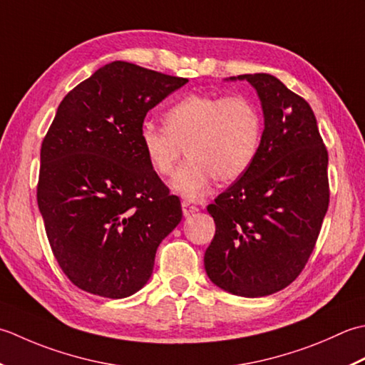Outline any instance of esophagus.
<instances>
[{
	"label": "esophagus",
	"instance_id": "1",
	"mask_svg": "<svg viewBox=\"0 0 365 365\" xmlns=\"http://www.w3.org/2000/svg\"><path fill=\"white\" fill-rule=\"evenodd\" d=\"M198 207L195 205H192L190 202H182V214L185 215V217H189L190 214L197 212Z\"/></svg>",
	"mask_w": 365,
	"mask_h": 365
}]
</instances>
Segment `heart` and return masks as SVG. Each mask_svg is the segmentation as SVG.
Listing matches in <instances>:
<instances>
[{"mask_svg": "<svg viewBox=\"0 0 365 365\" xmlns=\"http://www.w3.org/2000/svg\"><path fill=\"white\" fill-rule=\"evenodd\" d=\"M165 125L146 120L140 145L155 173L167 176L184 153L172 187L189 200L202 198L211 181H235L254 163L262 141V115L241 94H190L163 115Z\"/></svg>", "mask_w": 365, "mask_h": 365, "instance_id": "1", "label": "heart"}]
</instances>
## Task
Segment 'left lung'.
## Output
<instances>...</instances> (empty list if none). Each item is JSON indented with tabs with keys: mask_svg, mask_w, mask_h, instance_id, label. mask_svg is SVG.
<instances>
[{
	"mask_svg": "<svg viewBox=\"0 0 365 365\" xmlns=\"http://www.w3.org/2000/svg\"><path fill=\"white\" fill-rule=\"evenodd\" d=\"M262 101L258 154L240 180L207 206L215 235L205 252L212 284L244 296H267L299 276L329 206L328 150L301 96L269 73H244Z\"/></svg>",
	"mask_w": 365,
	"mask_h": 365,
	"instance_id": "left-lung-1",
	"label": "left lung"
}]
</instances>
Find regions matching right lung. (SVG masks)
<instances>
[{"instance_id":"add662e5","label":"right lung","mask_w":365,"mask_h":365,"mask_svg":"<svg viewBox=\"0 0 365 365\" xmlns=\"http://www.w3.org/2000/svg\"><path fill=\"white\" fill-rule=\"evenodd\" d=\"M187 78L113 61L66 94L41 148L37 205L63 272L121 299L146 285L182 217L140 145L148 111Z\"/></svg>"}]
</instances>
